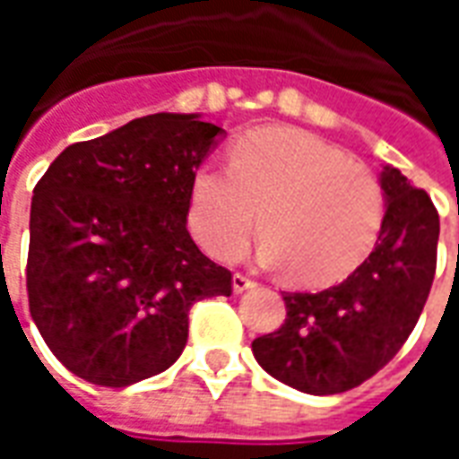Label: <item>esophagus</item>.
<instances>
[{
	"label": "esophagus",
	"instance_id": "obj_1",
	"mask_svg": "<svg viewBox=\"0 0 459 459\" xmlns=\"http://www.w3.org/2000/svg\"><path fill=\"white\" fill-rule=\"evenodd\" d=\"M250 288H255V280H250L248 275H240V273L233 275V292H246Z\"/></svg>",
	"mask_w": 459,
	"mask_h": 459
}]
</instances>
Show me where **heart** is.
<instances>
[{
	"instance_id": "1",
	"label": "heart",
	"mask_w": 459,
	"mask_h": 459,
	"mask_svg": "<svg viewBox=\"0 0 459 459\" xmlns=\"http://www.w3.org/2000/svg\"><path fill=\"white\" fill-rule=\"evenodd\" d=\"M229 167L204 164L191 181V233L213 258H240L258 213L260 260L288 265L302 285L342 280L374 248L385 213L381 181L334 144L292 127L248 132Z\"/></svg>"
}]
</instances>
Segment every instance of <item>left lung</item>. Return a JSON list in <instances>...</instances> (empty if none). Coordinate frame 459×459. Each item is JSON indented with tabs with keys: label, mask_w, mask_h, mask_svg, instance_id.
<instances>
[{
	"label": "left lung",
	"mask_w": 459,
	"mask_h": 459,
	"mask_svg": "<svg viewBox=\"0 0 459 459\" xmlns=\"http://www.w3.org/2000/svg\"><path fill=\"white\" fill-rule=\"evenodd\" d=\"M381 189L384 226L371 255L334 288L285 292V322L253 342L258 364L302 394H344L381 371L430 295L440 236L433 201L394 167L381 171Z\"/></svg>",
	"instance_id": "1"
}]
</instances>
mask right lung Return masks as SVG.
I'll use <instances>...</instances> for the list:
<instances>
[{
    "label": "right lung",
    "mask_w": 459,
    "mask_h": 459,
    "mask_svg": "<svg viewBox=\"0 0 459 459\" xmlns=\"http://www.w3.org/2000/svg\"><path fill=\"white\" fill-rule=\"evenodd\" d=\"M223 130L157 113L65 147L29 221L31 319L61 364L125 388L169 368L194 302L230 295V270L186 230L191 181Z\"/></svg>",
    "instance_id": "obj_1"
}]
</instances>
